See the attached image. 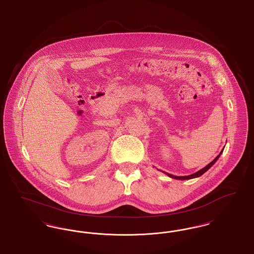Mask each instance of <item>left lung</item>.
I'll return each mask as SVG.
<instances>
[{"label": "left lung", "instance_id": "left-lung-1", "mask_svg": "<svg viewBox=\"0 0 254 254\" xmlns=\"http://www.w3.org/2000/svg\"><path fill=\"white\" fill-rule=\"evenodd\" d=\"M224 151V149L219 153V155L213 160V161H211L208 165H206L204 168H202L201 170H199V171H197V172H195L194 174L193 175H190V176H185V177H177V176H174V175H171V174H168V173H166V172H163L164 174H166L168 177H170V178H172V179H180V180H185V179H195V178H198V177H200V176H202L206 171H208L209 169L213 166V165L215 164L216 162H217V160L219 159V157L221 156V154H222V152Z\"/></svg>", "mask_w": 254, "mask_h": 254}]
</instances>
